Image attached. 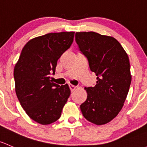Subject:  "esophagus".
<instances>
[{"label":"esophagus","mask_w":147,"mask_h":147,"mask_svg":"<svg viewBox=\"0 0 147 147\" xmlns=\"http://www.w3.org/2000/svg\"><path fill=\"white\" fill-rule=\"evenodd\" d=\"M69 89H70L71 92H73V91H75V89H76V86L72 85V84H69Z\"/></svg>","instance_id":"obj_1"}]
</instances>
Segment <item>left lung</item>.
<instances>
[{"mask_svg":"<svg viewBox=\"0 0 147 147\" xmlns=\"http://www.w3.org/2000/svg\"><path fill=\"white\" fill-rule=\"evenodd\" d=\"M75 41L96 75V84L85 87L86 100L80 106L83 116L97 125L118 115L129 92L132 75L128 55L114 37L94 32H76Z\"/></svg>","mask_w":147,"mask_h":147,"instance_id":"8db88e82","label":"left lung"}]
</instances>
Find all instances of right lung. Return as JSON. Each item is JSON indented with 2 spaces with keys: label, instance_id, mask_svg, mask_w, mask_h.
<instances>
[{
  "label": "right lung",
  "instance_id": "add662e5",
  "mask_svg": "<svg viewBox=\"0 0 147 147\" xmlns=\"http://www.w3.org/2000/svg\"><path fill=\"white\" fill-rule=\"evenodd\" d=\"M74 32L49 33L24 45L14 68L15 92L22 109L36 123L49 125L61 118L70 95L68 84L50 80L57 62L73 42Z\"/></svg>",
  "mask_w": 147,
  "mask_h": 147
}]
</instances>
